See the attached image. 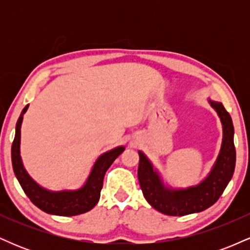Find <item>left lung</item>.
Wrapping results in <instances>:
<instances>
[{"instance_id": "1", "label": "left lung", "mask_w": 250, "mask_h": 250, "mask_svg": "<svg viewBox=\"0 0 250 250\" xmlns=\"http://www.w3.org/2000/svg\"><path fill=\"white\" fill-rule=\"evenodd\" d=\"M208 102L215 109L222 123L223 139L213 168L199 185L188 188L168 187L163 183L162 177L150 160L142 151H139L137 176L142 193L149 205L160 213L169 216H183L206 210L219 200L233 177L236 161L233 121L222 103L211 101L210 99H208Z\"/></svg>"}]
</instances>
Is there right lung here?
<instances>
[{"instance_id": "obj_1", "label": "right lung", "mask_w": 250, "mask_h": 250, "mask_svg": "<svg viewBox=\"0 0 250 250\" xmlns=\"http://www.w3.org/2000/svg\"><path fill=\"white\" fill-rule=\"evenodd\" d=\"M28 107L29 104L25 105L17 120L15 139L11 146V162H13V169L16 179L19 180L22 189L31 202L45 213L59 215V216H75V215L87 213L99 202L105 171L110 167L111 163L115 161L116 157L123 153L125 147L120 146L100 155L91 168L87 181L81 188L75 189V190H67V189L60 191L48 190L31 179L30 175L25 170L21 159V151H20L21 125Z\"/></svg>"}]
</instances>
